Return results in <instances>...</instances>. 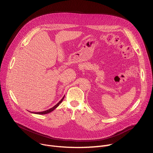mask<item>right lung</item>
Returning <instances> with one entry per match:
<instances>
[{
    "mask_svg": "<svg viewBox=\"0 0 153 153\" xmlns=\"http://www.w3.org/2000/svg\"><path fill=\"white\" fill-rule=\"evenodd\" d=\"M64 98V96L62 98V99H61L57 104H56V105H55L53 107H52V108H50V109H48V110H47L43 111H39V112H32V111H28H28H30V112H31V113H32V114H38V115H45V114H49V113H50V112L53 111L54 109H56V108H57V107L59 106V104L62 102Z\"/></svg>",
    "mask_w": 153,
    "mask_h": 153,
    "instance_id": "add662e5",
    "label": "right lung"
}]
</instances>
